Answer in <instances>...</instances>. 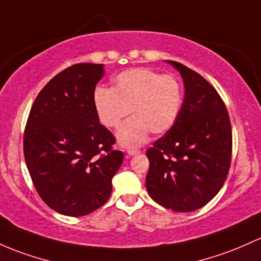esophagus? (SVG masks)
<instances>
[{"instance_id": "1", "label": "esophagus", "mask_w": 261, "mask_h": 261, "mask_svg": "<svg viewBox=\"0 0 261 261\" xmlns=\"http://www.w3.org/2000/svg\"><path fill=\"white\" fill-rule=\"evenodd\" d=\"M127 153L130 154V156H135V154L140 153V150H135V148H130V150H127Z\"/></svg>"}]
</instances>
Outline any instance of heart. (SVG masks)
Returning a JSON list of instances; mask_svg holds the SVG:
<instances>
[{"label":"heart","mask_w":261,"mask_h":261,"mask_svg":"<svg viewBox=\"0 0 261 261\" xmlns=\"http://www.w3.org/2000/svg\"><path fill=\"white\" fill-rule=\"evenodd\" d=\"M113 89L98 88L94 108L102 125L117 128V140L125 147L144 144L150 136L167 133L176 122L182 104L181 84L172 74L151 68H131L114 78Z\"/></svg>","instance_id":"b5f03b06"}]
</instances>
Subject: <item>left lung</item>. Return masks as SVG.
<instances>
[{"instance_id": "1", "label": "left lung", "mask_w": 261, "mask_h": 261, "mask_svg": "<svg viewBox=\"0 0 261 261\" xmlns=\"http://www.w3.org/2000/svg\"><path fill=\"white\" fill-rule=\"evenodd\" d=\"M185 82V99L172 127L147 150L146 188L154 202L192 212L216 197L231 161V125L224 101L197 71L170 61Z\"/></svg>"}]
</instances>
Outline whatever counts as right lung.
<instances>
[{
	"label": "right lung",
	"instance_id": "right-lung-1",
	"mask_svg": "<svg viewBox=\"0 0 261 261\" xmlns=\"http://www.w3.org/2000/svg\"><path fill=\"white\" fill-rule=\"evenodd\" d=\"M102 75V64L71 65L47 83L28 115L25 165L39 197L64 216L83 217L101 207L124 160L94 108Z\"/></svg>",
	"mask_w": 261,
	"mask_h": 261
}]
</instances>
